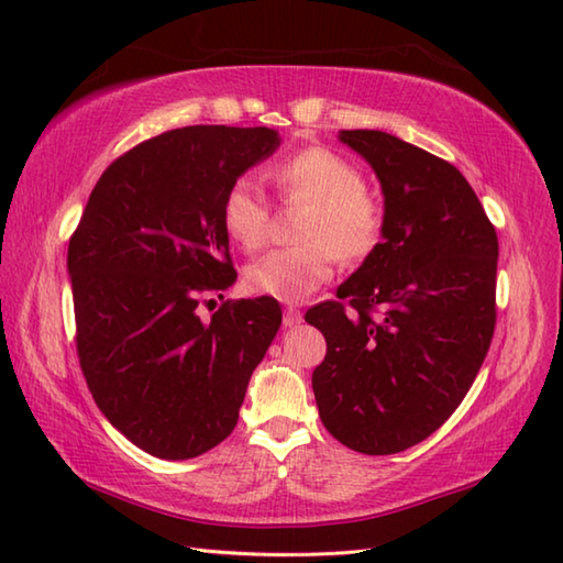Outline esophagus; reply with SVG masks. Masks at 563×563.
Returning <instances> with one entry per match:
<instances>
[{"mask_svg": "<svg viewBox=\"0 0 563 563\" xmlns=\"http://www.w3.org/2000/svg\"><path fill=\"white\" fill-rule=\"evenodd\" d=\"M302 324V312L300 309H295V307H288L283 312V327L285 329H295V327H300Z\"/></svg>", "mask_w": 563, "mask_h": 563, "instance_id": "esophagus-1", "label": "esophagus"}]
</instances>
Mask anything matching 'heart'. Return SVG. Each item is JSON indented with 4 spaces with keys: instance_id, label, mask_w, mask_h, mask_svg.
Segmentation results:
<instances>
[{
    "instance_id": "b5f03b06",
    "label": "heart",
    "mask_w": 563,
    "mask_h": 563,
    "mask_svg": "<svg viewBox=\"0 0 563 563\" xmlns=\"http://www.w3.org/2000/svg\"><path fill=\"white\" fill-rule=\"evenodd\" d=\"M285 196L307 202L297 239L302 244L275 249L251 261L244 271L246 288L285 305L309 300L331 280L336 254L345 261L367 256L382 236V208L367 194L363 174L341 154L309 147L271 169ZM220 220L227 236L242 249L261 246L268 210L251 176H239L224 190Z\"/></svg>"
}]
</instances>
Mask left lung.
I'll return each mask as SVG.
<instances>
[{
    "label": "left lung",
    "instance_id": "obj_1",
    "mask_svg": "<svg viewBox=\"0 0 563 563\" xmlns=\"http://www.w3.org/2000/svg\"><path fill=\"white\" fill-rule=\"evenodd\" d=\"M385 196L382 242L305 314L327 339L319 418L345 448L394 454L433 435L492 345L498 236L452 164L382 130H341Z\"/></svg>",
    "mask_w": 563,
    "mask_h": 563
}]
</instances>
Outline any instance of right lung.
Masks as SVG:
<instances>
[{"label":"right lung","instance_id":"add662e5","mask_svg":"<svg viewBox=\"0 0 563 563\" xmlns=\"http://www.w3.org/2000/svg\"><path fill=\"white\" fill-rule=\"evenodd\" d=\"M278 147L271 128L169 130L101 174L69 239L81 373L111 426L159 460L198 457L232 433L280 329L271 297L198 314L236 280L224 190Z\"/></svg>","mask_w":563,"mask_h":563}]
</instances>
